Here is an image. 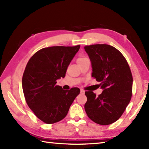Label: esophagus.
<instances>
[{
	"label": "esophagus",
	"instance_id": "34e87169",
	"mask_svg": "<svg viewBox=\"0 0 149 149\" xmlns=\"http://www.w3.org/2000/svg\"><path fill=\"white\" fill-rule=\"evenodd\" d=\"M84 90H81V93H82V94H84Z\"/></svg>",
	"mask_w": 149,
	"mask_h": 149
}]
</instances>
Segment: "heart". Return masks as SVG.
<instances>
[{
	"label": "heart",
	"mask_w": 149,
	"mask_h": 149,
	"mask_svg": "<svg viewBox=\"0 0 149 149\" xmlns=\"http://www.w3.org/2000/svg\"><path fill=\"white\" fill-rule=\"evenodd\" d=\"M86 59H87V58H85V57H79V58H77V63H80V62H82V61H84V60Z\"/></svg>",
	"instance_id": "obj_1"
}]
</instances>
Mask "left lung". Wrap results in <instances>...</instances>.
<instances>
[{
  "mask_svg": "<svg viewBox=\"0 0 149 149\" xmlns=\"http://www.w3.org/2000/svg\"><path fill=\"white\" fill-rule=\"evenodd\" d=\"M92 66L91 77L100 82L102 93L96 96L85 91L87 102L84 109L96 123L111 124L118 120L130 102L132 75L127 60L118 50L106 44L84 47Z\"/></svg>",
  "mask_w": 149,
  "mask_h": 149,
  "instance_id": "8db88e82",
  "label": "left lung"
}]
</instances>
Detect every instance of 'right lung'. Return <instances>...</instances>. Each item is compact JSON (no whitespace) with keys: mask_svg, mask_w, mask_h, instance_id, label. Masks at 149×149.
Wrapping results in <instances>:
<instances>
[{"mask_svg":"<svg viewBox=\"0 0 149 149\" xmlns=\"http://www.w3.org/2000/svg\"><path fill=\"white\" fill-rule=\"evenodd\" d=\"M80 49L54 46L39 50L31 57L22 77V88L29 108L44 123L63 120L79 94L78 88L64 90L56 81L65 77L68 66Z\"/></svg>","mask_w":149,"mask_h":149,"instance_id":"1","label":"right lung"}]
</instances>
